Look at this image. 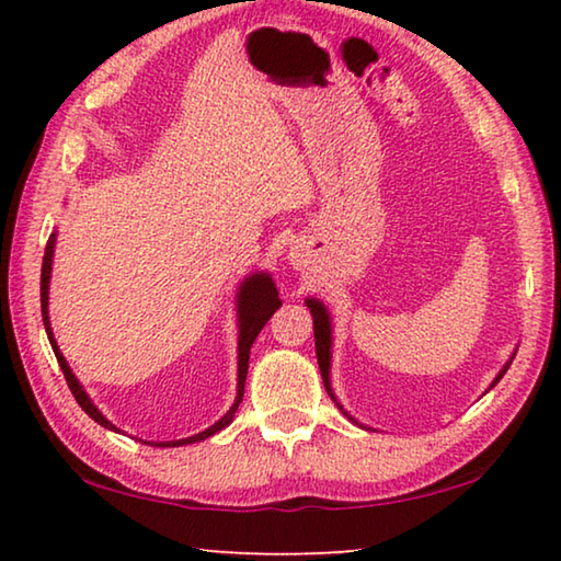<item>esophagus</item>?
I'll list each match as a JSON object with an SVG mask.
<instances>
[{
    "mask_svg": "<svg viewBox=\"0 0 561 561\" xmlns=\"http://www.w3.org/2000/svg\"><path fill=\"white\" fill-rule=\"evenodd\" d=\"M291 257H294V260H291V262H297V254H291Z\"/></svg>",
    "mask_w": 561,
    "mask_h": 561,
    "instance_id": "1",
    "label": "esophagus"
}]
</instances>
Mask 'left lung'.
<instances>
[{"instance_id":"left-lung-1","label":"left lung","mask_w":561,"mask_h":561,"mask_svg":"<svg viewBox=\"0 0 561 561\" xmlns=\"http://www.w3.org/2000/svg\"><path fill=\"white\" fill-rule=\"evenodd\" d=\"M307 307H309V311H311V316H313V341H316V358H319V370H321V378H323V385H325V392L331 394V400H335V394H333V390H331V319H329V311H325V307L321 301H316V299H307ZM515 358V355H513ZM513 358L507 360L505 365H503V370L495 375V380H493V385H497V380L503 378L505 375V370L511 368V363H513ZM491 385V387H493ZM339 404V402H335ZM341 407V404H339ZM343 410V407H341ZM343 414L348 416V420H353V416L343 410Z\"/></svg>"}]
</instances>
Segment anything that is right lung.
Instances as JSON below:
<instances>
[{
	"label": "right lung",
	"mask_w": 561,
	"mask_h": 561,
	"mask_svg": "<svg viewBox=\"0 0 561 561\" xmlns=\"http://www.w3.org/2000/svg\"><path fill=\"white\" fill-rule=\"evenodd\" d=\"M54 248H56V232L48 238L46 242V252H44V264H41V316H44V325H46V333H48V341H50V348L56 353V360L60 365V370H64V378L70 387V392H73L76 402L83 407V412L88 416H93V420L105 426V430L112 432H119L115 424H112L107 416L98 410L90 400L88 392L83 390V385L78 382V378L73 375V370L68 368V363L64 358V353L58 351V343L54 339V331H50V321H48V282H50V264H54ZM282 307L279 301V291L274 287V282L267 272H254L250 277L240 284V291H238V397H236V404L230 407V410L220 416V420L208 426L206 432L201 434H193L188 439H179V442H151V446H186V444H196L208 439L220 430H226V426L232 422V416H236L238 407L242 402V394H245V378H248V368H250V348L254 339H257V333L264 329V323L270 321V316Z\"/></svg>",
	"instance_id": "add662e5"
}]
</instances>
